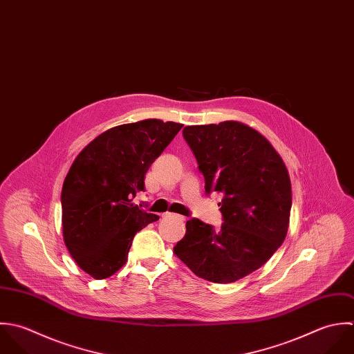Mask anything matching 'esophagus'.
Here are the masks:
<instances>
[{"mask_svg": "<svg viewBox=\"0 0 354 354\" xmlns=\"http://www.w3.org/2000/svg\"><path fill=\"white\" fill-rule=\"evenodd\" d=\"M163 217H166V218H178V220L184 221V217L177 216V214H173V213H165V214H163Z\"/></svg>", "mask_w": 354, "mask_h": 354, "instance_id": "esophagus-1", "label": "esophagus"}]
</instances>
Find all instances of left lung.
<instances>
[{
  "mask_svg": "<svg viewBox=\"0 0 354 354\" xmlns=\"http://www.w3.org/2000/svg\"><path fill=\"white\" fill-rule=\"evenodd\" d=\"M184 138L205 177L206 194H223L224 223L187 221L174 254L199 277L234 283L261 268L284 241L291 212L288 170L255 129L225 120L185 126Z\"/></svg>",
  "mask_w": 354,
  "mask_h": 354,
  "instance_id": "1",
  "label": "left lung"
}]
</instances>
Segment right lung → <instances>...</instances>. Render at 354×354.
I'll list each match as a JSON object with an SVG mask.
<instances>
[{
	"instance_id": "right-lung-1",
	"label": "right lung",
	"mask_w": 354,
	"mask_h": 354,
	"mask_svg": "<svg viewBox=\"0 0 354 354\" xmlns=\"http://www.w3.org/2000/svg\"><path fill=\"white\" fill-rule=\"evenodd\" d=\"M181 127L160 119L115 126L73 162L62 189L63 237L78 266L93 279L118 272L134 235L159 220L131 199L144 191L147 170Z\"/></svg>"
}]
</instances>
